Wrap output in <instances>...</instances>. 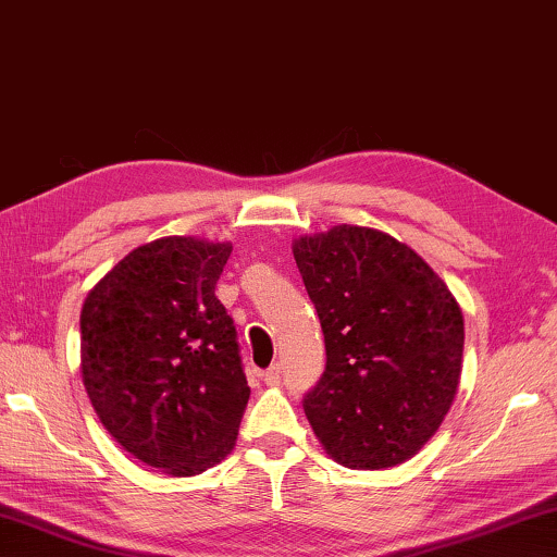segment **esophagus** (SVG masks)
<instances>
[{
  "instance_id": "esophagus-1",
  "label": "esophagus",
  "mask_w": 557,
  "mask_h": 557,
  "mask_svg": "<svg viewBox=\"0 0 557 557\" xmlns=\"http://www.w3.org/2000/svg\"><path fill=\"white\" fill-rule=\"evenodd\" d=\"M262 381H265V385H277L280 383V369H277V366H270L268 371H262Z\"/></svg>"
}]
</instances>
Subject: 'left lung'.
<instances>
[{
    "label": "left lung",
    "mask_w": 557,
    "mask_h": 557,
    "mask_svg": "<svg viewBox=\"0 0 557 557\" xmlns=\"http://www.w3.org/2000/svg\"><path fill=\"white\" fill-rule=\"evenodd\" d=\"M326 369L305 414L348 469H388L428 445L461 375L465 317L435 270L393 235L334 225L292 240Z\"/></svg>",
    "instance_id": "left-lung-1"
}]
</instances>
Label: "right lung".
Returning <instances> with one entry per match:
<instances>
[{
	"label": "right lung",
	"mask_w": 557,
	"mask_h": 557,
	"mask_svg": "<svg viewBox=\"0 0 557 557\" xmlns=\"http://www.w3.org/2000/svg\"><path fill=\"white\" fill-rule=\"evenodd\" d=\"M233 245L166 235L127 252L81 309V373L117 445L169 476L231 455L250 398L215 297Z\"/></svg>",
	"instance_id": "right-lung-1"
}]
</instances>
